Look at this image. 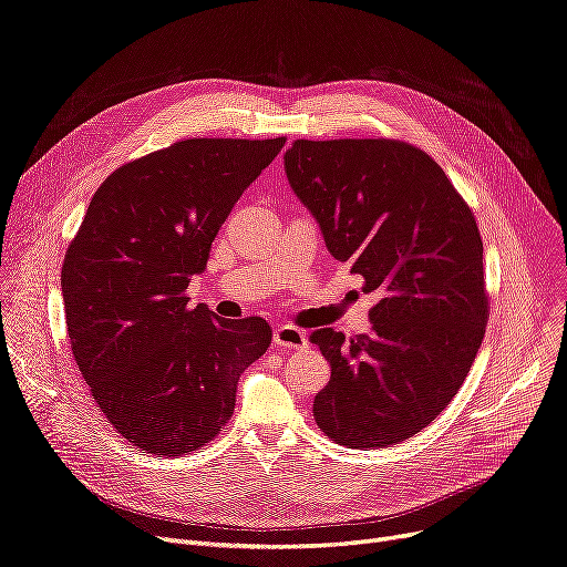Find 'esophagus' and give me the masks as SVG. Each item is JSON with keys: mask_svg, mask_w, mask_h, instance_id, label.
Instances as JSON below:
<instances>
[{"mask_svg": "<svg viewBox=\"0 0 567 567\" xmlns=\"http://www.w3.org/2000/svg\"><path fill=\"white\" fill-rule=\"evenodd\" d=\"M274 342L282 350H306L308 348V338L301 329L289 327V324H280L274 331Z\"/></svg>", "mask_w": 567, "mask_h": 567, "instance_id": "esophagus-1", "label": "esophagus"}]
</instances>
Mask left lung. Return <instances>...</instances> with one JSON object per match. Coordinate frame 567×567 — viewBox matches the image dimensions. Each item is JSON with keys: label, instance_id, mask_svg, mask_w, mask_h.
Instances as JSON below:
<instances>
[{"label": "left lung", "instance_id": "1", "mask_svg": "<svg viewBox=\"0 0 567 567\" xmlns=\"http://www.w3.org/2000/svg\"><path fill=\"white\" fill-rule=\"evenodd\" d=\"M285 174L329 252L380 297L368 336H310L331 363L315 422L352 450L399 445L450 405L484 338L475 215L445 171L403 141L301 138L285 153Z\"/></svg>", "mask_w": 567, "mask_h": 567}]
</instances>
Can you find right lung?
<instances>
[{
    "instance_id": "right-lung-1",
    "label": "right lung",
    "mask_w": 567,
    "mask_h": 567,
    "mask_svg": "<svg viewBox=\"0 0 567 567\" xmlns=\"http://www.w3.org/2000/svg\"><path fill=\"white\" fill-rule=\"evenodd\" d=\"M285 138H187L115 168L62 266L73 359L113 429L181 456L223 429L240 373L270 344L261 317L225 319L185 289L240 194Z\"/></svg>"
}]
</instances>
